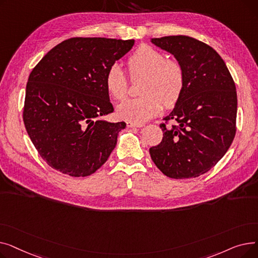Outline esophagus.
Segmentation results:
<instances>
[{"mask_svg":"<svg viewBox=\"0 0 258 258\" xmlns=\"http://www.w3.org/2000/svg\"><path fill=\"white\" fill-rule=\"evenodd\" d=\"M143 125H144L143 123H137V122H132V121L126 122L127 127H142Z\"/></svg>","mask_w":258,"mask_h":258,"instance_id":"obj_1","label":"esophagus"}]
</instances>
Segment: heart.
I'll use <instances>...</instances> for the list:
<instances>
[{
	"label": "heart",
	"mask_w": 258,
	"mask_h": 258,
	"mask_svg": "<svg viewBox=\"0 0 258 258\" xmlns=\"http://www.w3.org/2000/svg\"><path fill=\"white\" fill-rule=\"evenodd\" d=\"M132 78L144 75L141 96L127 99L118 105V116L132 122H144L155 117L162 106L172 107L182 96L185 87L183 64L150 46L141 45L126 61ZM105 88L115 100H123L128 94V79L118 64H112L105 75Z\"/></svg>",
	"instance_id": "heart-1"
}]
</instances>
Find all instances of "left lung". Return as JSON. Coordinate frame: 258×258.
Returning a JSON list of instances; mask_svg holds the SVG:
<instances>
[{"instance_id": "1", "label": "left lung", "mask_w": 258, "mask_h": 258, "mask_svg": "<svg viewBox=\"0 0 258 258\" xmlns=\"http://www.w3.org/2000/svg\"><path fill=\"white\" fill-rule=\"evenodd\" d=\"M152 42L183 64L185 87L172 112L160 124L163 138L150 148L151 158L169 178H197L215 166L234 139V80L219 53L201 40L171 35ZM170 119L176 122L171 127Z\"/></svg>"}]
</instances>
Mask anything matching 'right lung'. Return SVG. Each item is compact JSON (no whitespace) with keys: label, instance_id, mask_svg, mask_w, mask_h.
Here are the masks:
<instances>
[{"label":"right lung","instance_id":"add662e5","mask_svg":"<svg viewBox=\"0 0 258 258\" xmlns=\"http://www.w3.org/2000/svg\"><path fill=\"white\" fill-rule=\"evenodd\" d=\"M134 44V39L72 37L33 68L23 120L38 155L53 169L87 177L110 157L126 124L101 119L114 111L105 75Z\"/></svg>","mask_w":258,"mask_h":258}]
</instances>
